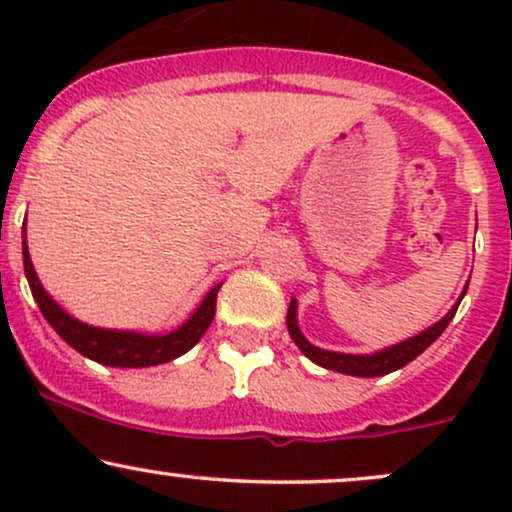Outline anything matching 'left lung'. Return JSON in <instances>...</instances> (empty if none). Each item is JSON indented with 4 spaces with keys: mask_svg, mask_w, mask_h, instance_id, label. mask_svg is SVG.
I'll use <instances>...</instances> for the list:
<instances>
[{
    "mask_svg": "<svg viewBox=\"0 0 512 512\" xmlns=\"http://www.w3.org/2000/svg\"><path fill=\"white\" fill-rule=\"evenodd\" d=\"M467 286H464L462 296L457 298V303L448 310V315L440 317L436 325H431L424 332L414 334V337L404 339V342L385 346V349L375 351V354H339V351H327V349H320V346L310 344L308 339L303 337L301 327H298L296 298H291L289 313H286V327H289L291 339L296 342L298 349H301L310 361L317 363V366L327 370H337V373H344V375H356V378H378V375H387L392 373V370L404 368L407 363L414 361L419 354H424L428 346L436 342L440 334L445 332V327L450 325L452 317H455L457 305H460L464 293H467Z\"/></svg>",
    "mask_w": 512,
    "mask_h": 512,
    "instance_id": "left-lung-1",
    "label": "left lung"
}]
</instances>
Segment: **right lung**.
<instances>
[{"instance_id":"1","label":"right lung","mask_w":512,"mask_h":512,"mask_svg":"<svg viewBox=\"0 0 512 512\" xmlns=\"http://www.w3.org/2000/svg\"><path fill=\"white\" fill-rule=\"evenodd\" d=\"M23 269H26V279L28 286H31L35 303H38L45 320L50 322L52 330L60 334L72 349L79 351L81 356L113 368H149L187 354V351L202 339V334L209 330L216 313V293L221 289V284H216L214 289L204 296V301L197 305L195 313L187 317L178 330L168 334H144L134 330H105V327H93L69 315L67 310L43 289L38 274H35L31 252H28L26 245V223H23Z\"/></svg>"}]
</instances>
